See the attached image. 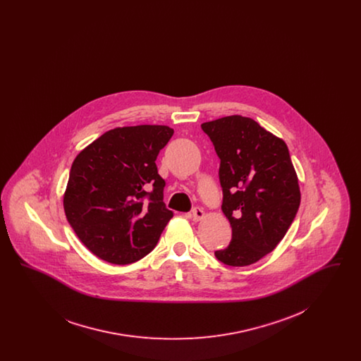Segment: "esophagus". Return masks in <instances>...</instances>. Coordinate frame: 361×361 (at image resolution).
Masks as SVG:
<instances>
[{
  "mask_svg": "<svg viewBox=\"0 0 361 361\" xmlns=\"http://www.w3.org/2000/svg\"><path fill=\"white\" fill-rule=\"evenodd\" d=\"M204 215H206V212L202 209V208H199V207H196V208H193L192 209V212H190V216H192V219L193 221H202L203 218H204Z\"/></svg>",
  "mask_w": 361,
  "mask_h": 361,
  "instance_id": "34e87169",
  "label": "esophagus"
}]
</instances>
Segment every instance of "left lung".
Wrapping results in <instances>:
<instances>
[{"label": "left lung", "instance_id": "8db88e82", "mask_svg": "<svg viewBox=\"0 0 361 361\" xmlns=\"http://www.w3.org/2000/svg\"><path fill=\"white\" fill-rule=\"evenodd\" d=\"M221 159L222 211L231 224L230 245L215 257L246 267L284 238L300 204L298 176L286 142L240 115L202 124Z\"/></svg>", "mask_w": 361, "mask_h": 361}]
</instances>
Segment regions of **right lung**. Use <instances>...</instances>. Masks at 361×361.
Returning <instances> with one entry per match:
<instances>
[{
	"mask_svg": "<svg viewBox=\"0 0 361 361\" xmlns=\"http://www.w3.org/2000/svg\"><path fill=\"white\" fill-rule=\"evenodd\" d=\"M173 133L168 126L118 127L75 157L63 208L94 256L126 265L154 249L173 216L155 159Z\"/></svg>",
	"mask_w": 361,
	"mask_h": 361,
	"instance_id": "obj_1",
	"label": "right lung"
}]
</instances>
